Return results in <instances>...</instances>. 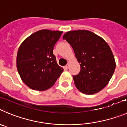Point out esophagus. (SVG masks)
Masks as SVG:
<instances>
[{"instance_id": "obj_1", "label": "esophagus", "mask_w": 127, "mask_h": 127, "mask_svg": "<svg viewBox=\"0 0 127 127\" xmlns=\"http://www.w3.org/2000/svg\"><path fill=\"white\" fill-rule=\"evenodd\" d=\"M69 64H67L66 65V66H65V67H66V69H68V68H69Z\"/></svg>"}]
</instances>
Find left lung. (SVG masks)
Here are the masks:
<instances>
[{
	"instance_id": "left-lung-1",
	"label": "left lung",
	"mask_w": 127,
	"mask_h": 127,
	"mask_svg": "<svg viewBox=\"0 0 127 127\" xmlns=\"http://www.w3.org/2000/svg\"><path fill=\"white\" fill-rule=\"evenodd\" d=\"M63 38L70 44L80 64V73L73 76L76 87L86 95L101 91L108 85L116 67L108 44L87 30L67 32Z\"/></svg>"
}]
</instances>
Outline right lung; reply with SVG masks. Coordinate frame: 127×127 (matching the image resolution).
Instances as JSON below:
<instances>
[{"mask_svg": "<svg viewBox=\"0 0 127 127\" xmlns=\"http://www.w3.org/2000/svg\"><path fill=\"white\" fill-rule=\"evenodd\" d=\"M62 31L43 29L33 33L20 46L17 55V69L28 87L44 91L53 86L63 68L56 62L53 48Z\"/></svg>", "mask_w": 127, "mask_h": 127, "instance_id": "right-lung-1", "label": "right lung"}]
</instances>
